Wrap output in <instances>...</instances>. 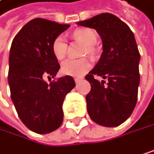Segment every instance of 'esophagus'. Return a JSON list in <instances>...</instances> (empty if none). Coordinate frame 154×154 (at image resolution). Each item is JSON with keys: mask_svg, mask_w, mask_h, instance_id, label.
I'll return each mask as SVG.
<instances>
[{"mask_svg": "<svg viewBox=\"0 0 154 154\" xmlns=\"http://www.w3.org/2000/svg\"><path fill=\"white\" fill-rule=\"evenodd\" d=\"M81 80H82V78H75V82L76 84H79Z\"/></svg>", "mask_w": 154, "mask_h": 154, "instance_id": "34e87169", "label": "esophagus"}]
</instances>
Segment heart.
Segmentation results:
<instances>
[{"mask_svg": "<svg viewBox=\"0 0 154 154\" xmlns=\"http://www.w3.org/2000/svg\"><path fill=\"white\" fill-rule=\"evenodd\" d=\"M74 37L82 42L87 45L88 54H92L94 53L93 45L97 43V34L92 29L83 28L74 32ZM67 44L66 38L63 35H58L54 38L52 44V51L54 56L58 60L62 59L66 54ZM91 67V62L88 58L82 59H66L61 64V73L65 75L69 76H82Z\"/></svg>", "mask_w": 154, "mask_h": 154, "instance_id": "heart-1", "label": "heart"}]
</instances>
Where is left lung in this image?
Listing matches in <instances>:
<instances>
[{
  "label": "left lung",
  "instance_id": "8db88e82",
  "mask_svg": "<svg viewBox=\"0 0 154 154\" xmlns=\"http://www.w3.org/2000/svg\"><path fill=\"white\" fill-rule=\"evenodd\" d=\"M78 24L96 29L103 45L100 60L86 75L91 86L86 96L88 115L101 126L117 127L131 115L137 102L140 56L134 35L124 22L108 13ZM95 75L107 79V86Z\"/></svg>",
  "mask_w": 154,
  "mask_h": 154
}]
</instances>
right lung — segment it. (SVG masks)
Instances as JSON below:
<instances>
[{"label":"right lung","mask_w":154,"mask_h":154,"mask_svg":"<svg viewBox=\"0 0 154 154\" xmlns=\"http://www.w3.org/2000/svg\"><path fill=\"white\" fill-rule=\"evenodd\" d=\"M70 25L35 18L15 35L10 49L8 82L11 97L23 123L32 131L50 133L58 129L64 112L63 102L75 86L66 75L47 84L44 79L54 78L60 66L52 44Z\"/></svg>","instance_id":"1"}]
</instances>
